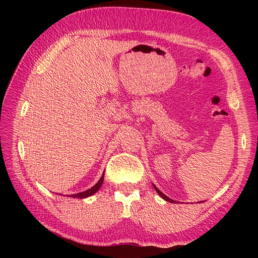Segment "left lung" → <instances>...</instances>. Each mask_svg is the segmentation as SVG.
I'll use <instances>...</instances> for the list:
<instances>
[{
  "instance_id": "8db88e82",
  "label": "left lung",
  "mask_w": 258,
  "mask_h": 258,
  "mask_svg": "<svg viewBox=\"0 0 258 258\" xmlns=\"http://www.w3.org/2000/svg\"><path fill=\"white\" fill-rule=\"evenodd\" d=\"M155 186V185H154ZM155 189H156V191L157 192H158V195L160 196V197L161 198H164L165 200H166V202H169V203H174V200H172V199H169L168 197H167V196H165L164 194H163V192H161V191H159V189H158V187H157V186H155Z\"/></svg>"
}]
</instances>
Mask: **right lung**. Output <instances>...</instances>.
I'll list each match as a JSON object with an SVG mask.
<instances>
[{
  "mask_svg": "<svg viewBox=\"0 0 258 258\" xmlns=\"http://www.w3.org/2000/svg\"><path fill=\"white\" fill-rule=\"evenodd\" d=\"M103 175H104V173L102 174V176H101V178H100V180L98 181V183L95 185H93L92 187H91V189H89V190H86V191H84V192H81V194H76V195H71V197H73V198H86V197H90V196H92V195H94L95 192H97L99 189H100V186L102 185V182H103Z\"/></svg>",
  "mask_w": 258,
  "mask_h": 258,
  "instance_id": "right-lung-1",
  "label": "right lung"
}]
</instances>
